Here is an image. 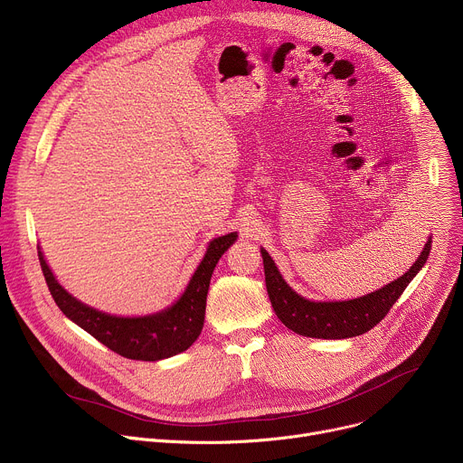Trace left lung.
Returning <instances> with one entry per match:
<instances>
[{
	"mask_svg": "<svg viewBox=\"0 0 463 463\" xmlns=\"http://www.w3.org/2000/svg\"><path fill=\"white\" fill-rule=\"evenodd\" d=\"M430 247L432 240L425 243L421 257L415 260V264L401 279L369 293V296L340 303H314L298 296V293L284 282L275 262L266 253V249H262L266 288L271 307L277 317L289 330L301 335L323 340L353 338V335H360L371 330L374 325H378L386 317L390 308L402 296V291L406 289L410 280L425 266Z\"/></svg>",
	"mask_w": 463,
	"mask_h": 463,
	"instance_id": "8db88e82",
	"label": "left lung"
}]
</instances>
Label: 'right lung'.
Returning <instances> with one entry per match:
<instances>
[{"label": "right lung", "mask_w": 463, "mask_h": 463, "mask_svg": "<svg viewBox=\"0 0 463 463\" xmlns=\"http://www.w3.org/2000/svg\"><path fill=\"white\" fill-rule=\"evenodd\" d=\"M236 236V232H231L210 241L183 298L172 308L146 317H116L79 303L55 280L40 250L38 260L52 298L68 319L123 358L155 362L186 351L197 340L204 321L210 277Z\"/></svg>", "instance_id": "add662e5"}]
</instances>
